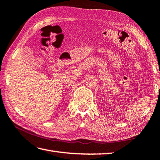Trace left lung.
<instances>
[{"label": "left lung", "instance_id": "left-lung-1", "mask_svg": "<svg viewBox=\"0 0 160 160\" xmlns=\"http://www.w3.org/2000/svg\"><path fill=\"white\" fill-rule=\"evenodd\" d=\"M159 89H160V87H159Z\"/></svg>", "mask_w": 160, "mask_h": 160}]
</instances>
